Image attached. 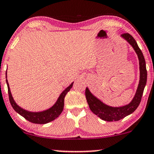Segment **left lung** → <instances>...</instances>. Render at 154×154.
<instances>
[{
    "label": "left lung",
    "instance_id": "1",
    "mask_svg": "<svg viewBox=\"0 0 154 154\" xmlns=\"http://www.w3.org/2000/svg\"><path fill=\"white\" fill-rule=\"evenodd\" d=\"M122 38L130 45L134 50L135 51L139 59V82L137 91L130 103L123 106L112 107L106 105L100 100L95 97L90 91L88 88L85 89V97L90 109L95 115L103 119L107 122L118 121L124 117L128 116L133 113L140 104L141 97H142L143 90L146 84L147 71L146 68V61L143 55L139 49L137 42L131 35L128 33H124L120 35Z\"/></svg>",
    "mask_w": 154,
    "mask_h": 154
}]
</instances>
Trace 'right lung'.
I'll return each mask as SVG.
<instances>
[{"mask_svg":"<svg viewBox=\"0 0 154 154\" xmlns=\"http://www.w3.org/2000/svg\"><path fill=\"white\" fill-rule=\"evenodd\" d=\"M6 83L8 85V95L9 100L13 108L15 109L16 112H17L21 116H23L24 118H25L27 120H28L30 122L35 124H47L50 122L54 120L56 118L61 115L64 106V98L67 93L71 90L73 86V82L67 87L58 97L57 100L51 107L49 109H45V110L41 112H30L28 110L22 108L20 107L15 101L14 100L13 95L11 92V89L9 87V83L7 79V72H6Z\"/></svg>","mask_w":154,"mask_h":154,"instance_id":"add662e5","label":"right lung"}]
</instances>
